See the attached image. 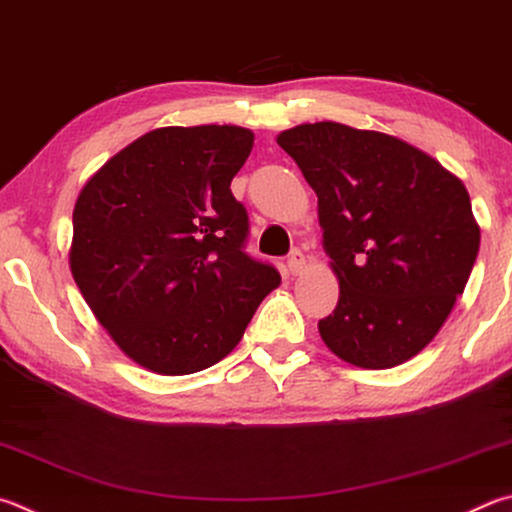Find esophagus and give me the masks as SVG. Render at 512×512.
Here are the masks:
<instances>
[{"instance_id":"obj_1","label":"esophagus","mask_w":512,"mask_h":512,"mask_svg":"<svg viewBox=\"0 0 512 512\" xmlns=\"http://www.w3.org/2000/svg\"><path fill=\"white\" fill-rule=\"evenodd\" d=\"M306 268V257L300 253V250H293L291 257H288V271L291 275H300Z\"/></svg>"}]
</instances>
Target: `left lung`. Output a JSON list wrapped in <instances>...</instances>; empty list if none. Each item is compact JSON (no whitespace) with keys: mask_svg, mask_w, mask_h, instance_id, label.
<instances>
[{"mask_svg":"<svg viewBox=\"0 0 512 512\" xmlns=\"http://www.w3.org/2000/svg\"><path fill=\"white\" fill-rule=\"evenodd\" d=\"M318 194L324 253L340 284L318 322L338 358L403 365L430 345L463 293L481 230L466 185L418 147L333 120L277 136Z\"/></svg>","mask_w":512,"mask_h":512,"instance_id":"8db88e82","label":"left lung"}]
</instances>
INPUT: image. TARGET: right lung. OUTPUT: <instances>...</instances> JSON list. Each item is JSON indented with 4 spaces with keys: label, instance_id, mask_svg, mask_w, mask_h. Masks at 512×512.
<instances>
[{
    "label": "right lung",
    "instance_id": "obj_1",
    "mask_svg": "<svg viewBox=\"0 0 512 512\" xmlns=\"http://www.w3.org/2000/svg\"><path fill=\"white\" fill-rule=\"evenodd\" d=\"M253 141L237 125L154 129L78 194L73 280L120 351L154 374L226 358L282 282L244 253L248 215L230 192Z\"/></svg>",
    "mask_w": 512,
    "mask_h": 512
}]
</instances>
